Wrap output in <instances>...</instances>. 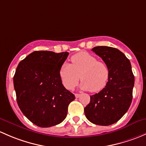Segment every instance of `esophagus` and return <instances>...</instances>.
Wrapping results in <instances>:
<instances>
[{
	"label": "esophagus",
	"mask_w": 146,
	"mask_h": 146,
	"mask_svg": "<svg viewBox=\"0 0 146 146\" xmlns=\"http://www.w3.org/2000/svg\"><path fill=\"white\" fill-rule=\"evenodd\" d=\"M80 96H81V94H75V97L76 98H79Z\"/></svg>",
	"instance_id": "34e87169"
}]
</instances>
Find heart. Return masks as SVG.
<instances>
[{
	"label": "heart",
	"mask_w": 146,
	"mask_h": 146,
	"mask_svg": "<svg viewBox=\"0 0 146 146\" xmlns=\"http://www.w3.org/2000/svg\"><path fill=\"white\" fill-rule=\"evenodd\" d=\"M59 75L66 88L72 90L76 86L79 79L82 80L80 88L85 91L98 92L106 87L110 72L105 62L88 52H78L71 58V64L64 63Z\"/></svg>",
	"instance_id": "1"
}]
</instances>
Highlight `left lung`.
Listing matches in <instances>:
<instances>
[{
  "label": "left lung",
  "instance_id": "left-lung-1",
  "mask_svg": "<svg viewBox=\"0 0 146 146\" xmlns=\"http://www.w3.org/2000/svg\"><path fill=\"white\" fill-rule=\"evenodd\" d=\"M92 50L107 64L110 75L106 87L91 96L84 112L86 118L94 124L111 125L122 117L130 107L134 76L129 60L118 49L96 46Z\"/></svg>",
  "mask_w": 146,
  "mask_h": 146
}]
</instances>
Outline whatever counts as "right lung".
Wrapping results in <instances>:
<instances>
[{"label":"right lung","mask_w":146,"mask_h":146,"mask_svg":"<svg viewBox=\"0 0 146 146\" xmlns=\"http://www.w3.org/2000/svg\"><path fill=\"white\" fill-rule=\"evenodd\" d=\"M69 52L34 51L18 64L13 77L18 106L40 127L61 123L75 96L63 86L59 75Z\"/></svg>","instance_id":"add662e5"}]
</instances>
